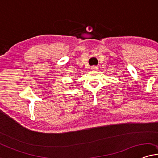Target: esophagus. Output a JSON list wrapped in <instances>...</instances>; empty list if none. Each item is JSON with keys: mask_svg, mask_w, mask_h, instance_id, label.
Instances as JSON below:
<instances>
[{"mask_svg": "<svg viewBox=\"0 0 158 158\" xmlns=\"http://www.w3.org/2000/svg\"><path fill=\"white\" fill-rule=\"evenodd\" d=\"M97 69V67H96V66H92V67H91V69L92 70H96Z\"/></svg>", "mask_w": 158, "mask_h": 158, "instance_id": "esophagus-1", "label": "esophagus"}]
</instances>
